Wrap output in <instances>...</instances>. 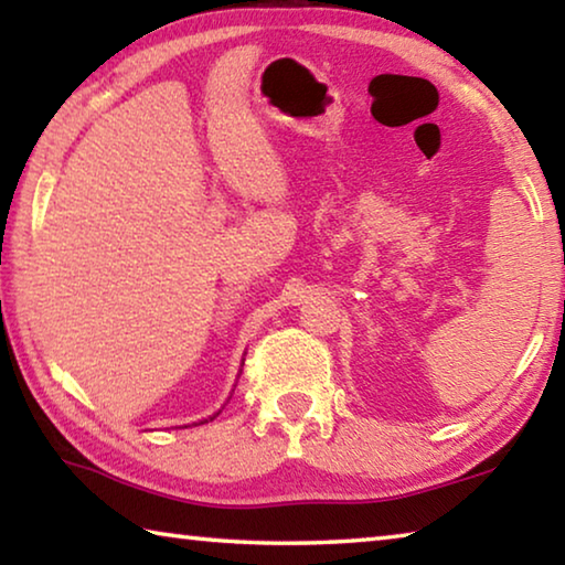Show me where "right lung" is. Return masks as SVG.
I'll return each mask as SVG.
<instances>
[{
  "instance_id": "add662e5",
  "label": "right lung",
  "mask_w": 565,
  "mask_h": 565,
  "mask_svg": "<svg viewBox=\"0 0 565 565\" xmlns=\"http://www.w3.org/2000/svg\"><path fill=\"white\" fill-rule=\"evenodd\" d=\"M218 415H221V409H218V412H216V415H213V417H218ZM213 417H211V419H213ZM203 423H209V419H203Z\"/></svg>"
}]
</instances>
